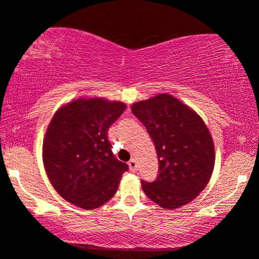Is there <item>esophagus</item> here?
Here are the masks:
<instances>
[{"mask_svg":"<svg viewBox=\"0 0 259 259\" xmlns=\"http://www.w3.org/2000/svg\"><path fill=\"white\" fill-rule=\"evenodd\" d=\"M128 166H130V169L132 172H136L138 169V162H137V159H131L128 161Z\"/></svg>","mask_w":259,"mask_h":259,"instance_id":"esophagus-1","label":"esophagus"}]
</instances>
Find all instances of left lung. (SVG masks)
I'll use <instances>...</instances> for the list:
<instances>
[{"label": "left lung", "mask_w": 259, "mask_h": 259, "mask_svg": "<svg viewBox=\"0 0 259 259\" xmlns=\"http://www.w3.org/2000/svg\"><path fill=\"white\" fill-rule=\"evenodd\" d=\"M131 109L146 127L158 155V178L141 180L145 194L166 210L189 204L206 187L214 167V145L207 126L171 94L138 101Z\"/></svg>", "instance_id": "8db88e82"}]
</instances>
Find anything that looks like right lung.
Returning <instances> with one entry per match:
<instances>
[{"mask_svg": "<svg viewBox=\"0 0 259 259\" xmlns=\"http://www.w3.org/2000/svg\"><path fill=\"white\" fill-rule=\"evenodd\" d=\"M126 105L104 98H79L55 112L42 146L46 173L70 204L94 210L111 199L128 169L112 152L107 131Z\"/></svg>", "mask_w": 259, "mask_h": 259, "instance_id": "add662e5", "label": "right lung"}]
</instances>
